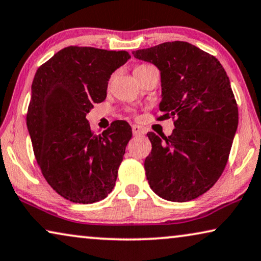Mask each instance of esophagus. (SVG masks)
I'll return each mask as SVG.
<instances>
[{"label": "esophagus", "mask_w": 261, "mask_h": 261, "mask_svg": "<svg viewBox=\"0 0 261 261\" xmlns=\"http://www.w3.org/2000/svg\"><path fill=\"white\" fill-rule=\"evenodd\" d=\"M132 132H133L134 137L145 134V130H143V128L141 126H139V124H133V126H132Z\"/></svg>", "instance_id": "obj_1"}]
</instances>
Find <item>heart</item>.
Listing matches in <instances>:
<instances>
[{"instance_id": "1", "label": "heart", "mask_w": 261, "mask_h": 261, "mask_svg": "<svg viewBox=\"0 0 261 261\" xmlns=\"http://www.w3.org/2000/svg\"><path fill=\"white\" fill-rule=\"evenodd\" d=\"M143 67H147L146 65H142V66H139V67H137L135 68V70H138V69H141V68H143Z\"/></svg>"}]
</instances>
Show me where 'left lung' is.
Here are the masks:
<instances>
[{"mask_svg": "<svg viewBox=\"0 0 261 261\" xmlns=\"http://www.w3.org/2000/svg\"><path fill=\"white\" fill-rule=\"evenodd\" d=\"M133 55L160 70L159 120L176 118L169 137L147 133L152 142L147 180L160 198L190 201L208 191L227 164L239 120L229 79L214 56L182 41Z\"/></svg>", "mask_w": 261, "mask_h": 261, "instance_id": "1", "label": "left lung"}]
</instances>
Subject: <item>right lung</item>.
Returning a JSON list of instances; mask_svg holds the SVG:
<instances>
[{
    "label": "right lung",
    "instance_id": "add662e5",
    "mask_svg": "<svg viewBox=\"0 0 261 261\" xmlns=\"http://www.w3.org/2000/svg\"><path fill=\"white\" fill-rule=\"evenodd\" d=\"M130 55L93 47H67L37 69L27 127L41 172L56 193L93 203L115 186L132 128L114 121L94 135L86 115L107 96L111 75Z\"/></svg>",
    "mask_w": 261,
    "mask_h": 261
}]
</instances>
